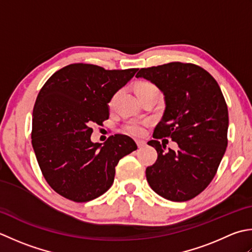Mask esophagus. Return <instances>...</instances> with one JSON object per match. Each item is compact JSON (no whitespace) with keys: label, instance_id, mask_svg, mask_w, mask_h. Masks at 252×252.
I'll return each instance as SVG.
<instances>
[{"label":"esophagus","instance_id":"34e87169","mask_svg":"<svg viewBox=\"0 0 252 252\" xmlns=\"http://www.w3.org/2000/svg\"><path fill=\"white\" fill-rule=\"evenodd\" d=\"M136 143H137L138 148H143V147H146V145H147L145 140H137Z\"/></svg>","mask_w":252,"mask_h":252}]
</instances>
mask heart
<instances>
[{"instance_id":"b5f03b06","label":"heart","mask_w":252,"mask_h":252,"mask_svg":"<svg viewBox=\"0 0 252 252\" xmlns=\"http://www.w3.org/2000/svg\"><path fill=\"white\" fill-rule=\"evenodd\" d=\"M136 94L141 91H150L157 90V88L149 81H139L136 85ZM158 91V90H157ZM150 125V121H129L127 122L124 126V130L133 137H141L146 131V127Z\"/></svg>"}]
</instances>
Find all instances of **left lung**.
<instances>
[{
	"instance_id": "left-lung-1",
	"label": "left lung",
	"mask_w": 252,
	"mask_h": 252,
	"mask_svg": "<svg viewBox=\"0 0 252 252\" xmlns=\"http://www.w3.org/2000/svg\"><path fill=\"white\" fill-rule=\"evenodd\" d=\"M136 77L155 84L166 105L155 140L148 142L158 160L147 167V181L161 197L187 201L209 186L226 151L228 111L222 91L207 70L190 63L141 68ZM168 136L178 142L177 152H165L158 141Z\"/></svg>"
}]
</instances>
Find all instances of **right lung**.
<instances>
[{"mask_svg":"<svg viewBox=\"0 0 252 252\" xmlns=\"http://www.w3.org/2000/svg\"><path fill=\"white\" fill-rule=\"evenodd\" d=\"M138 68L106 70L92 64L65 66L41 88L32 112V143L45 181L61 196L87 202L109 190L115 166L137 150L125 135L90 140L94 124L109 119V103Z\"/></svg>","mask_w":252,"mask_h":252,"instance_id":"right-lung-1","label":"right lung"}]
</instances>
